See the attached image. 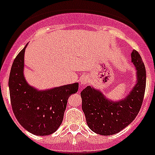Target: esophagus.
<instances>
[{
	"instance_id": "1",
	"label": "esophagus",
	"mask_w": 155,
	"mask_h": 155,
	"mask_svg": "<svg viewBox=\"0 0 155 155\" xmlns=\"http://www.w3.org/2000/svg\"><path fill=\"white\" fill-rule=\"evenodd\" d=\"M88 81H89V78L87 76H83V77L80 79V84L81 85H86V84H87ZM81 89V88H80Z\"/></svg>"
}]
</instances>
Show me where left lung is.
<instances>
[{
    "mask_svg": "<svg viewBox=\"0 0 155 155\" xmlns=\"http://www.w3.org/2000/svg\"><path fill=\"white\" fill-rule=\"evenodd\" d=\"M131 57L137 70V83L124 99L110 101L91 86L82 91V109L88 127L95 133L102 136L117 133L131 124L140 112L146 89V68L136 50H132Z\"/></svg>",
    "mask_w": 155,
    "mask_h": 155,
    "instance_id": "1",
    "label": "left lung"
}]
</instances>
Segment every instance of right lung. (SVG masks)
<instances>
[{"instance_id":"obj_1","label":"right lung","mask_w":155,"mask_h":155,"mask_svg":"<svg viewBox=\"0 0 155 155\" xmlns=\"http://www.w3.org/2000/svg\"><path fill=\"white\" fill-rule=\"evenodd\" d=\"M26 46L14 60L9 75L12 108L26 130L36 136H48L55 132L62 123L68 98L77 92L79 84L46 91H38L30 86L23 75Z\"/></svg>"}]
</instances>
